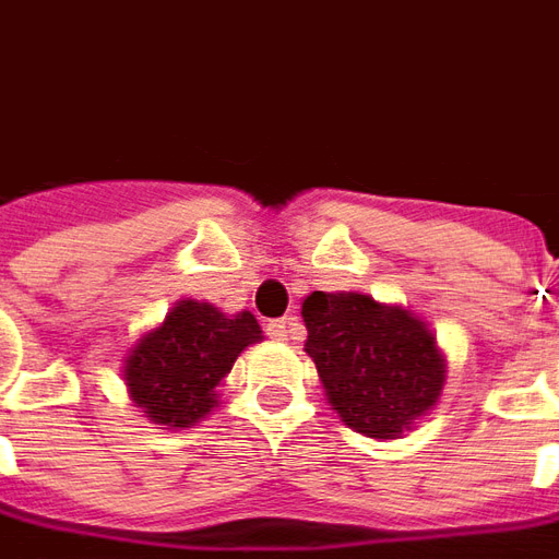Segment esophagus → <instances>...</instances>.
I'll list each match as a JSON object with an SVG mask.
<instances>
[{
    "mask_svg": "<svg viewBox=\"0 0 559 559\" xmlns=\"http://www.w3.org/2000/svg\"><path fill=\"white\" fill-rule=\"evenodd\" d=\"M296 326H299V323H296V317H281V320H269L266 335H269V338H275V341H287V335H290Z\"/></svg>",
    "mask_w": 559,
    "mask_h": 559,
    "instance_id": "34e87169",
    "label": "esophagus"
}]
</instances>
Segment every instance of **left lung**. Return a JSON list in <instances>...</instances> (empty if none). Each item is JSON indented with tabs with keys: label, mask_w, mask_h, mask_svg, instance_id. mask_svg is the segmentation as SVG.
Instances as JSON below:
<instances>
[{
	"label": "left lung",
	"mask_w": 559,
	"mask_h": 559,
	"mask_svg": "<svg viewBox=\"0 0 559 559\" xmlns=\"http://www.w3.org/2000/svg\"><path fill=\"white\" fill-rule=\"evenodd\" d=\"M308 341L332 411L353 431L395 440L440 399L443 356L431 329L362 293L314 290L302 302Z\"/></svg>",
	"instance_id": "8db88e82"
}]
</instances>
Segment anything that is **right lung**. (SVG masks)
Instances as JSON below:
<instances>
[{
    "mask_svg": "<svg viewBox=\"0 0 559 559\" xmlns=\"http://www.w3.org/2000/svg\"><path fill=\"white\" fill-rule=\"evenodd\" d=\"M260 338L254 314L224 317L209 302L185 299L128 353L131 401L158 425L188 428L218 404L215 386L230 374L236 356Z\"/></svg>",
    "mask_w": 559,
    "mask_h": 559,
    "instance_id": "right-lung-1",
    "label": "right lung"
}]
</instances>
